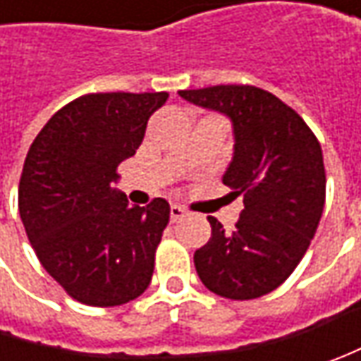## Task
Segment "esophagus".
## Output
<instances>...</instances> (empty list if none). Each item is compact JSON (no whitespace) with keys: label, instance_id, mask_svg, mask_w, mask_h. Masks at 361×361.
<instances>
[{"label":"esophagus","instance_id":"34e87169","mask_svg":"<svg viewBox=\"0 0 361 361\" xmlns=\"http://www.w3.org/2000/svg\"><path fill=\"white\" fill-rule=\"evenodd\" d=\"M185 215H187V213H185L183 207H178V204H173V207H171V221H173V223L180 221Z\"/></svg>","mask_w":361,"mask_h":361}]
</instances>
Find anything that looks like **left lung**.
<instances>
[{
	"label": "left lung",
	"instance_id": "1",
	"mask_svg": "<svg viewBox=\"0 0 361 361\" xmlns=\"http://www.w3.org/2000/svg\"><path fill=\"white\" fill-rule=\"evenodd\" d=\"M178 94L233 122V160L223 183L245 204L233 233L209 216L213 231L195 251L197 273L221 298L267 295L298 267L319 225L326 202L322 146L298 112L267 90L229 84Z\"/></svg>",
	"mask_w": 361,
	"mask_h": 361
}]
</instances>
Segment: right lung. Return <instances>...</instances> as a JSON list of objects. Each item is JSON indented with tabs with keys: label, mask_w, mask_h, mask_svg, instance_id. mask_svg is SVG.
I'll return each instance as SVG.
<instances>
[{
	"label": "right lung",
	"mask_w": 361,
	"mask_h": 361,
	"mask_svg": "<svg viewBox=\"0 0 361 361\" xmlns=\"http://www.w3.org/2000/svg\"><path fill=\"white\" fill-rule=\"evenodd\" d=\"M166 98V92L80 96L48 120L27 150L18 190L21 223L44 269L80 303L114 307L150 285L171 207L164 199L130 207L112 183Z\"/></svg>",
	"instance_id": "right-lung-1"
}]
</instances>
